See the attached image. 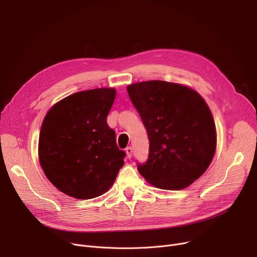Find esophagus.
Listing matches in <instances>:
<instances>
[{
    "instance_id": "1",
    "label": "esophagus",
    "mask_w": 257,
    "mask_h": 257,
    "mask_svg": "<svg viewBox=\"0 0 257 257\" xmlns=\"http://www.w3.org/2000/svg\"><path fill=\"white\" fill-rule=\"evenodd\" d=\"M132 152H133V150H132L131 147L126 148V154H127V157H128V158H131V157H132Z\"/></svg>"
}]
</instances>
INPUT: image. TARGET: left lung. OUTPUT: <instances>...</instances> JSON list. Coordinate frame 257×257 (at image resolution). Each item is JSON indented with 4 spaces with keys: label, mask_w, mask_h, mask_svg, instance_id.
<instances>
[{
    "label": "left lung",
    "mask_w": 257,
    "mask_h": 257,
    "mask_svg": "<svg viewBox=\"0 0 257 257\" xmlns=\"http://www.w3.org/2000/svg\"><path fill=\"white\" fill-rule=\"evenodd\" d=\"M127 91L149 137V156L138 170L161 190H183L208 169L217 148L213 116L193 88L167 81L133 83Z\"/></svg>",
    "instance_id": "8db88e82"
}]
</instances>
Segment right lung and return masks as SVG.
<instances>
[{"instance_id": "obj_1", "label": "right lung", "mask_w": 257, "mask_h": 257, "mask_svg": "<svg viewBox=\"0 0 257 257\" xmlns=\"http://www.w3.org/2000/svg\"><path fill=\"white\" fill-rule=\"evenodd\" d=\"M115 91L102 87L75 92L54 104L43 120L39 164L67 196L86 200L103 195L124 166L126 153L107 125Z\"/></svg>"}]
</instances>
